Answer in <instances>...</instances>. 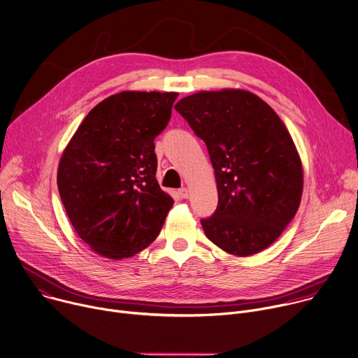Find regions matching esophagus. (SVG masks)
I'll use <instances>...</instances> for the list:
<instances>
[{"mask_svg":"<svg viewBox=\"0 0 358 358\" xmlns=\"http://www.w3.org/2000/svg\"><path fill=\"white\" fill-rule=\"evenodd\" d=\"M178 194H180V196H181L182 199H187V198L189 196V191H188V188H185V187L180 188V189H178Z\"/></svg>","mask_w":358,"mask_h":358,"instance_id":"34e87169","label":"esophagus"}]
</instances>
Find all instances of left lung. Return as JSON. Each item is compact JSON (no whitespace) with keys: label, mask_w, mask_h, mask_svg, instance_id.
Returning a JSON list of instances; mask_svg holds the SVG:
<instances>
[{"label":"left lung","mask_w":358,"mask_h":358,"mask_svg":"<svg viewBox=\"0 0 358 358\" xmlns=\"http://www.w3.org/2000/svg\"><path fill=\"white\" fill-rule=\"evenodd\" d=\"M208 149L217 208L201 219L208 239L234 256L274 243L295 216L302 164L274 109L243 90L201 91L174 106Z\"/></svg>","instance_id":"left-lung-1"}]
</instances>
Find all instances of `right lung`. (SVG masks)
Wrapping results in <instances>:
<instances>
[{
  "label": "right lung",
  "mask_w": 358,
  "mask_h": 358,
  "mask_svg": "<svg viewBox=\"0 0 358 358\" xmlns=\"http://www.w3.org/2000/svg\"><path fill=\"white\" fill-rule=\"evenodd\" d=\"M177 96L124 91L105 98L62 156V202L78 236L101 256H135L163 227L174 201L156 180L155 139L169 125Z\"/></svg>",
  "instance_id": "add662e5"
}]
</instances>
